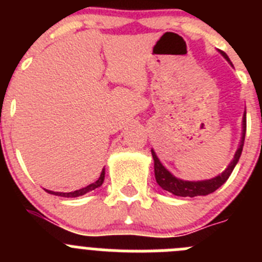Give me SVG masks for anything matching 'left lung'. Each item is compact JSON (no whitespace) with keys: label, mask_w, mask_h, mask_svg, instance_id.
<instances>
[{"label":"left lung","mask_w":262,"mask_h":262,"mask_svg":"<svg viewBox=\"0 0 262 262\" xmlns=\"http://www.w3.org/2000/svg\"><path fill=\"white\" fill-rule=\"evenodd\" d=\"M222 56L230 62V57L227 56V53L223 51L219 50ZM247 113L244 111V115H243V129H242V139H240V144L237 151L235 152V156H233L232 161L228 164L226 169L221 174H217L216 177L210 178V180H202V181H186V180H181V178H177L176 176H173L172 173L169 172L168 169L161 164V161L157 157L156 152L154 149H151L152 157H154V164H155V177H156V181L160 186L163 187L164 190L169 191V193L174 194L177 196H200V195H207L210 193H214L216 189L222 186L224 182L228 180V177L232 173L233 168L236 166L237 161L240 159V155L243 151V145H244V139H245V131H247Z\"/></svg>","instance_id":"8db88e82"}]
</instances>
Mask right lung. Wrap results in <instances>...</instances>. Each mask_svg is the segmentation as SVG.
Returning <instances> with one entry per match:
<instances>
[{"label": "right lung", "mask_w": 262, "mask_h": 262, "mask_svg": "<svg viewBox=\"0 0 262 262\" xmlns=\"http://www.w3.org/2000/svg\"><path fill=\"white\" fill-rule=\"evenodd\" d=\"M103 180H105V168L102 169L101 176H99V178L97 180L96 182H93V184H90V185H88V186L82 187V189H80V190L69 191V193H60V191H52V190H46V191H47V193H50V194H53V195L67 196V198H76V196L84 195V194L89 193V191H92V190H94V189H97V187H99L101 185L103 184Z\"/></svg>", "instance_id": "right-lung-1"}]
</instances>
